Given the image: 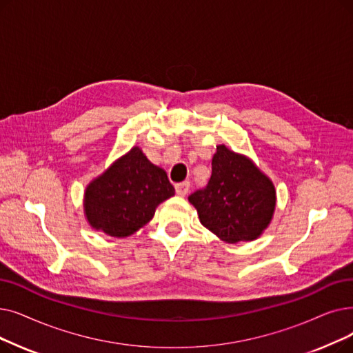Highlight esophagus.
Masks as SVG:
<instances>
[{
    "label": "esophagus",
    "mask_w": 353,
    "mask_h": 353,
    "mask_svg": "<svg viewBox=\"0 0 353 353\" xmlns=\"http://www.w3.org/2000/svg\"><path fill=\"white\" fill-rule=\"evenodd\" d=\"M190 190V183L189 181H183V183H177L176 185V193L179 196H186Z\"/></svg>",
    "instance_id": "obj_1"
}]
</instances>
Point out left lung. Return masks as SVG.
I'll return each instance as SVG.
<instances>
[{
	"instance_id": "1",
	"label": "left lung",
	"mask_w": 353,
	"mask_h": 353,
	"mask_svg": "<svg viewBox=\"0 0 353 353\" xmlns=\"http://www.w3.org/2000/svg\"><path fill=\"white\" fill-rule=\"evenodd\" d=\"M201 223L226 243L254 241L270 226L277 192L272 180L247 156L216 145L205 190L189 196Z\"/></svg>"
}]
</instances>
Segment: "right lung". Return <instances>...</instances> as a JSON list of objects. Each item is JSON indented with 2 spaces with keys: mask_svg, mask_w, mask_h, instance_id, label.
Returning <instances> with one entry per match:
<instances>
[{
  "mask_svg": "<svg viewBox=\"0 0 353 353\" xmlns=\"http://www.w3.org/2000/svg\"><path fill=\"white\" fill-rule=\"evenodd\" d=\"M174 196L164 168L132 147L92 180L83 194L89 226L112 238H127L145 226L160 203Z\"/></svg>",
  "mask_w": 353,
  "mask_h": 353,
  "instance_id": "obj_1",
  "label": "right lung"
}]
</instances>
